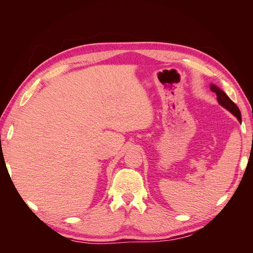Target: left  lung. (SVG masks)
<instances>
[{"label":"left lung","mask_w":253,"mask_h":253,"mask_svg":"<svg viewBox=\"0 0 253 253\" xmlns=\"http://www.w3.org/2000/svg\"><path fill=\"white\" fill-rule=\"evenodd\" d=\"M211 90L212 91H214V93L216 94V96H217V101H218V103L221 105V106H224L225 109H227L229 112L230 113H232L234 116L239 119V121L241 122L242 121V118H241V112H240V109L237 108V105L231 100L230 98H229L223 90L221 89H219L217 86H215V85H213V84H211Z\"/></svg>","instance_id":"1"}]
</instances>
